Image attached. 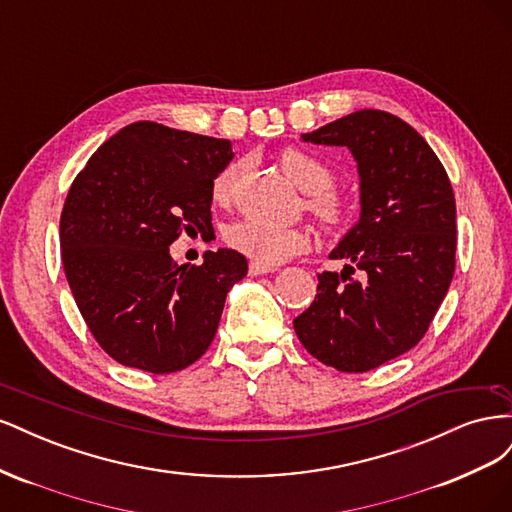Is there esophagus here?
Segmentation results:
<instances>
[{"instance_id": "1", "label": "esophagus", "mask_w": 512, "mask_h": 512, "mask_svg": "<svg viewBox=\"0 0 512 512\" xmlns=\"http://www.w3.org/2000/svg\"><path fill=\"white\" fill-rule=\"evenodd\" d=\"M273 271H275V267H271V265H262V262H256V260L250 262V275H265V273H273Z\"/></svg>"}]
</instances>
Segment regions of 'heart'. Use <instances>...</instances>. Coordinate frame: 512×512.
Instances as JSON below:
<instances>
[{"mask_svg": "<svg viewBox=\"0 0 512 512\" xmlns=\"http://www.w3.org/2000/svg\"><path fill=\"white\" fill-rule=\"evenodd\" d=\"M280 166L286 177L309 194L307 207L316 220L331 232L344 230L354 215L352 200L333 190V170L327 162L303 149H284ZM239 177V164L224 166L211 183V198L218 205L230 203ZM226 241L237 252L250 256L262 265H280V262L307 250L309 235L303 228L275 226L260 220H241L226 230Z\"/></svg>", "mask_w": 512, "mask_h": 512, "instance_id": "obj_1", "label": "heart"}]
</instances>
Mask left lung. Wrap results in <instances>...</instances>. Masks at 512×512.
I'll list each match as a JSON object with an SVG mask.
<instances>
[{
	"instance_id": "8db88e82",
	"label": "left lung",
	"mask_w": 512,
	"mask_h": 512,
	"mask_svg": "<svg viewBox=\"0 0 512 512\" xmlns=\"http://www.w3.org/2000/svg\"><path fill=\"white\" fill-rule=\"evenodd\" d=\"M301 141L352 153L361 213L329 254L344 269L318 273L314 303L292 324L320 363L359 374L408 352L429 329L455 273V196L425 138L391 113L365 108Z\"/></svg>"
}]
</instances>
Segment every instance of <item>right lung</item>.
I'll return each instance as SVG.
<instances>
[{
	"label": "right lung",
	"instance_id": "add662e5",
	"mask_svg": "<svg viewBox=\"0 0 512 512\" xmlns=\"http://www.w3.org/2000/svg\"><path fill=\"white\" fill-rule=\"evenodd\" d=\"M235 158L226 138L136 121L89 158L59 222L74 301L106 354L126 367L170 374L211 346L228 290L247 275L235 250L177 267L181 232L207 235L211 183Z\"/></svg>",
	"mask_w": 512,
	"mask_h": 512
}]
</instances>
